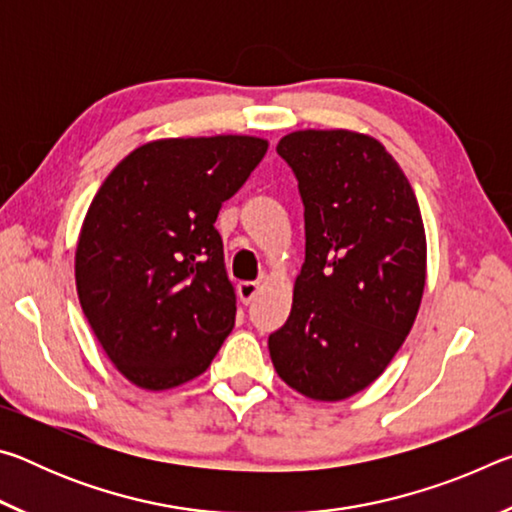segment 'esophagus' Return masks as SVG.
Instances as JSON below:
<instances>
[{"mask_svg": "<svg viewBox=\"0 0 512 512\" xmlns=\"http://www.w3.org/2000/svg\"><path fill=\"white\" fill-rule=\"evenodd\" d=\"M257 291H259V282H248V280H244V282L237 284V293H239V298L244 300V302L253 300V298L257 296Z\"/></svg>", "mask_w": 512, "mask_h": 512, "instance_id": "esophagus-1", "label": "esophagus"}]
</instances>
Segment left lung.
<instances>
[{"mask_svg": "<svg viewBox=\"0 0 512 512\" xmlns=\"http://www.w3.org/2000/svg\"><path fill=\"white\" fill-rule=\"evenodd\" d=\"M277 155L305 205V264L291 314L268 336L273 366L320 402L370 386L418 316L427 241L409 180L384 146L350 131H298Z\"/></svg>", "mask_w": 512, "mask_h": 512, "instance_id": "1", "label": "left lung"}]
</instances>
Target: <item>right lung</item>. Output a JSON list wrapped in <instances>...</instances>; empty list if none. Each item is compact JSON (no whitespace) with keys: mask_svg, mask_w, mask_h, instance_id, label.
<instances>
[{"mask_svg":"<svg viewBox=\"0 0 512 512\" xmlns=\"http://www.w3.org/2000/svg\"><path fill=\"white\" fill-rule=\"evenodd\" d=\"M266 149L248 135L151 142L94 196L76 246V291L101 348L133 384L164 391L198 377L235 327L214 221Z\"/></svg>","mask_w":512,"mask_h":512,"instance_id":"1","label":"right lung"}]
</instances>
